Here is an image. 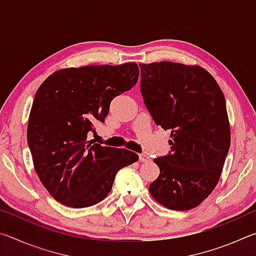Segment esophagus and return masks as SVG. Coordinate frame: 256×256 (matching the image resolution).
<instances>
[{
  "label": "esophagus",
  "mask_w": 256,
  "mask_h": 256,
  "mask_svg": "<svg viewBox=\"0 0 256 256\" xmlns=\"http://www.w3.org/2000/svg\"><path fill=\"white\" fill-rule=\"evenodd\" d=\"M138 159H140V162H148L149 156L146 154H138Z\"/></svg>",
  "instance_id": "34e87169"
}]
</instances>
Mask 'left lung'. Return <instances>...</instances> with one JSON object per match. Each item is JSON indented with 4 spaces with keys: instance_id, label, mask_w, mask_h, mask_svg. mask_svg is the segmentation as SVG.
Segmentation results:
<instances>
[{
    "instance_id": "8db88e82",
    "label": "left lung",
    "mask_w": 256,
    "mask_h": 256,
    "mask_svg": "<svg viewBox=\"0 0 256 256\" xmlns=\"http://www.w3.org/2000/svg\"><path fill=\"white\" fill-rule=\"evenodd\" d=\"M140 68L144 105L172 138L170 152L154 159L160 174L149 192L167 209H193L214 190L230 146L224 96L198 66L164 60Z\"/></svg>"
}]
</instances>
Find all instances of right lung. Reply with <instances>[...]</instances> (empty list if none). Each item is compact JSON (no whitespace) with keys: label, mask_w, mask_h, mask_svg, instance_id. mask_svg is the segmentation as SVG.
Returning a JSON list of instances; mask_svg holds the SVG:
<instances>
[{"label":"right lung","mask_w":256,"mask_h":256,"mask_svg":"<svg viewBox=\"0 0 256 256\" xmlns=\"http://www.w3.org/2000/svg\"><path fill=\"white\" fill-rule=\"evenodd\" d=\"M138 66H86L54 72L38 88L27 140L42 184L56 201L86 208L110 192L120 170L138 162L126 149L86 140L94 122H104L110 102L138 82Z\"/></svg>","instance_id":"obj_1"}]
</instances>
